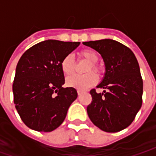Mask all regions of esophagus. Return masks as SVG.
Instances as JSON below:
<instances>
[{"mask_svg":"<svg viewBox=\"0 0 156 156\" xmlns=\"http://www.w3.org/2000/svg\"><path fill=\"white\" fill-rule=\"evenodd\" d=\"M82 93H83V92H82V91H80V90H78V95H81Z\"/></svg>","mask_w":156,"mask_h":156,"instance_id":"esophagus-1","label":"esophagus"}]
</instances>
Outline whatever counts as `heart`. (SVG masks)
<instances>
[{"mask_svg":"<svg viewBox=\"0 0 156 156\" xmlns=\"http://www.w3.org/2000/svg\"><path fill=\"white\" fill-rule=\"evenodd\" d=\"M79 56L89 62V64L87 66L86 70H85L86 73H88L91 70L96 73H100V69L96 65V62L98 60V56L94 51L83 50L79 52ZM74 68L75 62L73 56L67 55L61 62L62 71L65 75H70L74 72ZM66 83H67V85L71 88H74L78 90H85L97 83V77L92 73L83 75L74 74L68 77L66 80Z\"/></svg>","mask_w":156,"mask_h":156,"instance_id":"1","label":"heart"}]
</instances>
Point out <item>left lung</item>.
Returning a JSON list of instances; mask_svg holds the SVG:
<instances>
[{"label": "left lung", "mask_w": 156, "mask_h": 156, "mask_svg": "<svg viewBox=\"0 0 156 156\" xmlns=\"http://www.w3.org/2000/svg\"><path fill=\"white\" fill-rule=\"evenodd\" d=\"M101 55L105 73L97 88L92 89V102L87 112L93 124L108 133L123 130L133 122L140 109L143 80L140 66L130 49L112 39L84 41Z\"/></svg>", "instance_id": "1"}]
</instances>
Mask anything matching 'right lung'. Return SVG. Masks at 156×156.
<instances>
[{
  "label": "right lung",
  "mask_w": 156,
  "mask_h": 156,
  "mask_svg": "<svg viewBox=\"0 0 156 156\" xmlns=\"http://www.w3.org/2000/svg\"><path fill=\"white\" fill-rule=\"evenodd\" d=\"M80 42L46 40L23 53L16 68L12 90L22 120L33 130L51 132L64 121L78 98L73 88H62L61 62Z\"/></svg>",
  "instance_id": "1"
}]
</instances>
